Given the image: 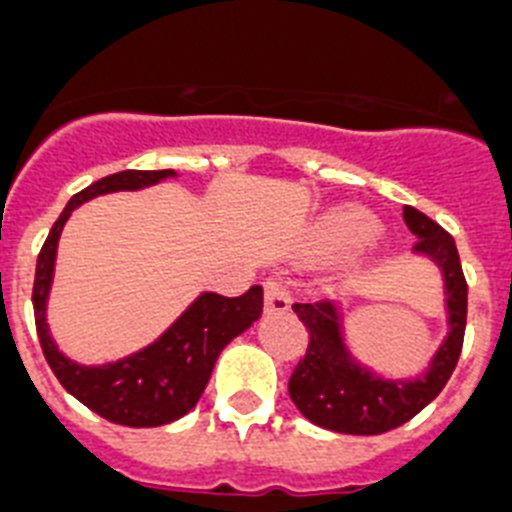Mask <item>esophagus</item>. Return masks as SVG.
<instances>
[{"label":"esophagus","instance_id":"34e87169","mask_svg":"<svg viewBox=\"0 0 512 512\" xmlns=\"http://www.w3.org/2000/svg\"><path fill=\"white\" fill-rule=\"evenodd\" d=\"M290 308V293L278 283L267 280L265 283V311L267 313H285Z\"/></svg>","mask_w":512,"mask_h":512}]
</instances>
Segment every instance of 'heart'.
I'll list each match as a JSON object with an SVG mask.
<instances>
[{
    "label": "heart",
    "instance_id": "heart-1",
    "mask_svg": "<svg viewBox=\"0 0 512 512\" xmlns=\"http://www.w3.org/2000/svg\"><path fill=\"white\" fill-rule=\"evenodd\" d=\"M377 234V222L370 211L359 206H342L324 214L311 229V242L319 252H339L367 245Z\"/></svg>",
    "mask_w": 512,
    "mask_h": 512
}]
</instances>
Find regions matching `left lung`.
Instances as JSON below:
<instances>
[{"instance_id": "8db88e82", "label": "left lung", "mask_w": 512, "mask_h": 512, "mask_svg": "<svg viewBox=\"0 0 512 512\" xmlns=\"http://www.w3.org/2000/svg\"><path fill=\"white\" fill-rule=\"evenodd\" d=\"M403 219L418 237L413 252L434 262L444 278L449 331L426 370L416 377L377 375L347 347L342 303L316 301L293 306L311 339L306 357L290 375V400L308 421L336 434H385L390 428L411 421L444 390L462 354L467 326V280L454 237L413 206H403Z\"/></svg>"}]
</instances>
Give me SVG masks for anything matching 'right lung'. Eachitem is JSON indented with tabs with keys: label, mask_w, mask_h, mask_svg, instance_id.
<instances>
[{
	"label": "right lung",
	"mask_w": 512,
	"mask_h": 512,
	"mask_svg": "<svg viewBox=\"0 0 512 512\" xmlns=\"http://www.w3.org/2000/svg\"><path fill=\"white\" fill-rule=\"evenodd\" d=\"M176 176V170H122L91 183L89 188L76 193L58 216L40 250L38 270H35L32 306H35L40 347L50 370L73 398L119 426L153 428L186 416L204 395L222 349L234 336L250 329L262 313L260 285H252L237 298H224L206 290L153 344L117 362L78 365L58 349L48 329V296L53 288L58 239L68 216L73 214V209L104 193L142 191Z\"/></svg>",
	"instance_id": "1"
}]
</instances>
